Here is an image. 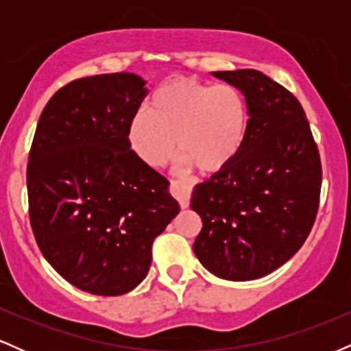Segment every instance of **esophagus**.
<instances>
[{
    "mask_svg": "<svg viewBox=\"0 0 351 351\" xmlns=\"http://www.w3.org/2000/svg\"><path fill=\"white\" fill-rule=\"evenodd\" d=\"M170 193L178 199L181 208H188L189 196H191V186L188 183H183L180 180L170 181Z\"/></svg>",
    "mask_w": 351,
    "mask_h": 351,
    "instance_id": "esophagus-1",
    "label": "esophagus"
}]
</instances>
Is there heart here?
<instances>
[{"instance_id":"obj_1","label":"heart","mask_w":351,"mask_h":351,"mask_svg":"<svg viewBox=\"0 0 351 351\" xmlns=\"http://www.w3.org/2000/svg\"><path fill=\"white\" fill-rule=\"evenodd\" d=\"M249 110L229 84H206L191 77L168 80L150 106L128 127L132 150L150 167H162L178 150L201 173H217L241 152L247 136Z\"/></svg>"}]
</instances>
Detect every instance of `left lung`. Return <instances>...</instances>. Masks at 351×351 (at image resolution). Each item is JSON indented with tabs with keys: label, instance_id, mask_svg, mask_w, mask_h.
<instances>
[{
	"label": "left lung",
	"instance_id": "8db88e82",
	"mask_svg": "<svg viewBox=\"0 0 351 351\" xmlns=\"http://www.w3.org/2000/svg\"><path fill=\"white\" fill-rule=\"evenodd\" d=\"M244 94L245 142L224 170L193 191L203 228L193 249L226 280L267 276L304 245L315 223L320 153L299 99L261 71L213 72Z\"/></svg>",
	"mask_w": 351,
	"mask_h": 351
}]
</instances>
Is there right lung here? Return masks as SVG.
Listing matches in <instances>:
<instances>
[{
    "label": "right lung",
    "mask_w": 351,
    "mask_h": 351,
    "mask_svg": "<svg viewBox=\"0 0 351 351\" xmlns=\"http://www.w3.org/2000/svg\"><path fill=\"white\" fill-rule=\"evenodd\" d=\"M145 86L130 72L66 84L44 107L29 150L36 243L64 279L95 295L135 289L150 269L153 241L180 213L168 180L128 142Z\"/></svg>",
    "instance_id": "add662e5"
}]
</instances>
